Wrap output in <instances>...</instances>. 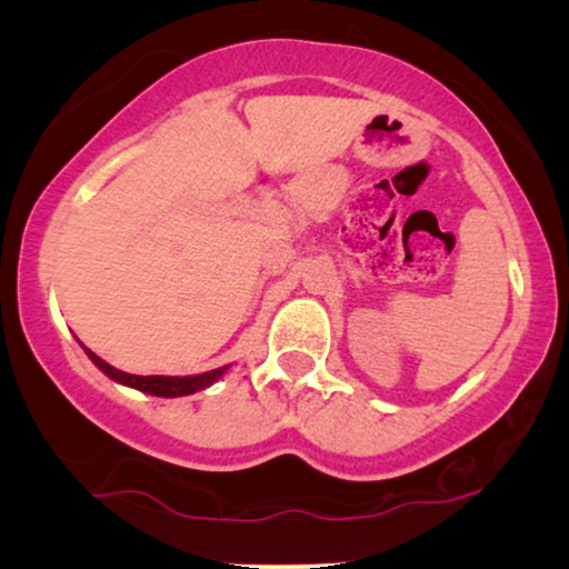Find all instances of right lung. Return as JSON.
Instances as JSON below:
<instances>
[{"instance_id": "obj_1", "label": "right lung", "mask_w": 569, "mask_h": 569, "mask_svg": "<svg viewBox=\"0 0 569 569\" xmlns=\"http://www.w3.org/2000/svg\"><path fill=\"white\" fill-rule=\"evenodd\" d=\"M84 352H88L90 360L96 362L108 378L116 380V383L137 388V391L150 393V396H162V399H176V396H189V393L204 391V388L217 383V380L224 376V370L230 368V365H224V368L201 372V376H183V378H178V376H129V372L116 370L113 365L100 360V357L96 352H90V349H84Z\"/></svg>"}]
</instances>
